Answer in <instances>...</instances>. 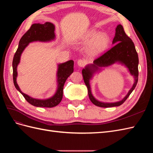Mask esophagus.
I'll list each match as a JSON object with an SVG mask.
<instances>
[{
    "label": "esophagus",
    "instance_id": "34e87169",
    "mask_svg": "<svg viewBox=\"0 0 153 153\" xmlns=\"http://www.w3.org/2000/svg\"><path fill=\"white\" fill-rule=\"evenodd\" d=\"M77 64H78V66L84 67L85 66V61H84V60L80 59L77 61Z\"/></svg>",
    "mask_w": 153,
    "mask_h": 153
}]
</instances>
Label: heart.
Here are the masks:
<instances>
[{"mask_svg":"<svg viewBox=\"0 0 153 153\" xmlns=\"http://www.w3.org/2000/svg\"><path fill=\"white\" fill-rule=\"evenodd\" d=\"M80 45L87 47V54L94 57L103 53L110 43L109 36L105 32H100L95 29L87 31L80 39Z\"/></svg>","mask_w":153,"mask_h":153,"instance_id":"heart-1","label":"heart"}]
</instances>
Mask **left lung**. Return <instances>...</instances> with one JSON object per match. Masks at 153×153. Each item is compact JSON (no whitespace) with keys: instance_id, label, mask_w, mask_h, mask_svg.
Returning <instances> with one entry per match:
<instances>
[{"instance_id":"obj_1","label":"left lung","mask_w":153,"mask_h":153,"mask_svg":"<svg viewBox=\"0 0 153 153\" xmlns=\"http://www.w3.org/2000/svg\"><path fill=\"white\" fill-rule=\"evenodd\" d=\"M112 44L114 46L112 48L94 60L92 64H87L82 71L90 100L92 103L100 107H112L122 105L135 89L138 82V54L133 42L125 33L123 27L121 24H119L115 29V34ZM115 63L121 64L127 68L128 71L134 77V84L128 94L121 101L110 103L100 102L92 94L90 82L95 74L100 72L102 67H108Z\"/></svg>"}]
</instances>
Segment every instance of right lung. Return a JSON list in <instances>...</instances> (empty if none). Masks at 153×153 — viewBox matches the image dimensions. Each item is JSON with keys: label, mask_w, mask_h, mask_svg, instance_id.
Instances as JSON below:
<instances>
[{"label": "right lung", "mask_w": 153, "mask_h": 153, "mask_svg": "<svg viewBox=\"0 0 153 153\" xmlns=\"http://www.w3.org/2000/svg\"><path fill=\"white\" fill-rule=\"evenodd\" d=\"M55 39V25L50 22H46L44 24H32L30 28L22 37L18 44V47L14 55L13 60V82L16 89L24 97L25 99L32 105L37 107L52 108L57 106L61 102L63 96V87L67 78L73 72L74 61L69 60L64 63L57 64V89L54 94L46 99L34 98L23 92L18 86L16 78L18 76L17 67L20 62L21 55L25 48L29 43L39 41V42H50Z\"/></svg>", "instance_id": "obj_1"}]
</instances>
